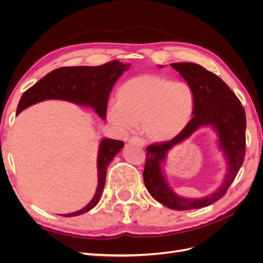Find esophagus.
Returning a JSON list of instances; mask_svg holds the SVG:
<instances>
[{"instance_id":"1","label":"esophagus","mask_w":263,"mask_h":263,"mask_svg":"<svg viewBox=\"0 0 263 263\" xmlns=\"http://www.w3.org/2000/svg\"><path fill=\"white\" fill-rule=\"evenodd\" d=\"M128 141H129V144L137 145L139 147H145V140L141 139L140 137H132Z\"/></svg>"}]
</instances>
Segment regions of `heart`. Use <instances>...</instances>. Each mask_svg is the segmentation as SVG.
<instances>
[{
	"label": "heart",
	"mask_w": 263,
	"mask_h": 263,
	"mask_svg": "<svg viewBox=\"0 0 263 263\" xmlns=\"http://www.w3.org/2000/svg\"><path fill=\"white\" fill-rule=\"evenodd\" d=\"M194 102L193 90L187 83L140 74L119 87L116 103L107 108V119L121 133L141 124V130L149 139L166 141L187 126Z\"/></svg>",
	"instance_id": "heart-1"
}]
</instances>
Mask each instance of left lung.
<instances>
[{"label":"left lung","instance_id":"1","mask_svg":"<svg viewBox=\"0 0 263 263\" xmlns=\"http://www.w3.org/2000/svg\"><path fill=\"white\" fill-rule=\"evenodd\" d=\"M184 79L194 93L193 117L177 137L147 147L144 170L150 195L166 208L177 211L202 209L225 195L243 162L246 151V114L240 101L216 74L192 62L170 65ZM163 68V66H159ZM210 125L218 135V145L224 155L228 170L222 184L213 194L200 199L178 196L166 180L164 165L167 153L201 126Z\"/></svg>","mask_w":263,"mask_h":263}]
</instances>
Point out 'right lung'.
I'll return each mask as SVG.
<instances>
[{"instance_id":"1","label":"right lung","mask_w":263,"mask_h":263,"mask_svg":"<svg viewBox=\"0 0 263 263\" xmlns=\"http://www.w3.org/2000/svg\"><path fill=\"white\" fill-rule=\"evenodd\" d=\"M129 63L118 60L98 67H63L51 71L22 95L16 114L46 100H62L80 106L93 108L103 121L106 118L109 92ZM124 142L110 138L100 140L98 153V186L92 200L83 209L60 216L73 217L91 211L100 201L105 185L106 171L109 162L122 150Z\"/></svg>"}]
</instances>
